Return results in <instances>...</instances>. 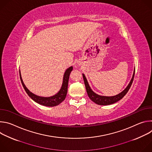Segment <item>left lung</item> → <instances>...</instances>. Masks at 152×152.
I'll list each match as a JSON object with an SVG mask.
<instances>
[{"label":"left lung","instance_id":"obj_1","mask_svg":"<svg viewBox=\"0 0 152 152\" xmlns=\"http://www.w3.org/2000/svg\"><path fill=\"white\" fill-rule=\"evenodd\" d=\"M134 75H135V69H134V71L133 73L131 81H130L128 85L126 86V88L123 91H121V93H120L119 94H118L115 96H100V95H99V94L95 93L91 88L90 86L85 75L82 74L86 90V92H87L88 97L93 102H94L95 103H96L99 105H109V104H111L114 103H116L118 101H119L120 100H121L126 94V93L128 92L130 88H131V86L132 83L134 80Z\"/></svg>","mask_w":152,"mask_h":152}]
</instances>
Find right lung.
<instances>
[{"mask_svg": "<svg viewBox=\"0 0 152 152\" xmlns=\"http://www.w3.org/2000/svg\"><path fill=\"white\" fill-rule=\"evenodd\" d=\"M73 70V67L71 66L69 68H68L66 72L64 73L63 80H62V83L61 87V89L55 95L50 96V97H41L38 96L37 95H35V94L31 92L25 86L22 78L21 76L20 70H19L20 72V80L22 83V85L23 88L26 92V93L28 94V96L35 102L37 103L46 106H49V107H53L57 106L62 101H64L66 97L67 93V88H68V83H69V76L70 75L71 72Z\"/></svg>", "mask_w": 152, "mask_h": 152, "instance_id": "right-lung-1", "label": "right lung"}]
</instances>
